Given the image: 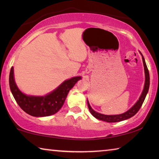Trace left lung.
Returning a JSON list of instances; mask_svg holds the SVG:
<instances>
[{
  "label": "left lung",
  "instance_id": "left-lung-1",
  "mask_svg": "<svg viewBox=\"0 0 159 159\" xmlns=\"http://www.w3.org/2000/svg\"><path fill=\"white\" fill-rule=\"evenodd\" d=\"M142 61H143V64H144V72H145V84H144V90H143V91H142V93L140 96V98H139V100L136 102L135 104H134V105L130 109H129L128 111L123 113V114H122L104 115V114H99V113H98V112L94 111V110L91 108L89 102H88V109H89L90 113L92 114V115L94 117H95L96 118H98V119H99V120H103V121H106L108 123H115V122L122 121V120H124L128 119V118H130L131 117H133V116H134L137 114V113H138L139 109L141 108L142 104H143L145 98H146V95L148 93V90H149V82H150L149 81V70H148V68L147 66V64H146V62H145V60H144V58L143 56H142Z\"/></svg>",
  "mask_w": 159,
  "mask_h": 159
}]
</instances>
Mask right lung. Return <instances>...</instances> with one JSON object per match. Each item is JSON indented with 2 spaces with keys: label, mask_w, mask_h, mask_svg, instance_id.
Listing matches in <instances>:
<instances>
[{
  "label": "right lung",
  "mask_w": 159,
  "mask_h": 159,
  "mask_svg": "<svg viewBox=\"0 0 159 159\" xmlns=\"http://www.w3.org/2000/svg\"><path fill=\"white\" fill-rule=\"evenodd\" d=\"M80 79V76H77L65 80L57 89L46 96H28L21 93L16 85L12 67L10 72L9 84L12 95L20 108L33 116L42 117L57 113L63 106L69 91Z\"/></svg>",
  "instance_id": "add662e5"
}]
</instances>
